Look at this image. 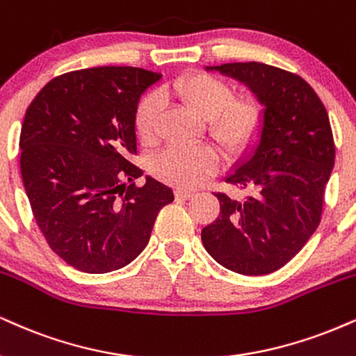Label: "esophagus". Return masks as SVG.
<instances>
[{
	"label": "esophagus",
	"instance_id": "1",
	"mask_svg": "<svg viewBox=\"0 0 356 356\" xmlns=\"http://www.w3.org/2000/svg\"><path fill=\"white\" fill-rule=\"evenodd\" d=\"M194 195H195L194 191L175 189V197H177V199H191V197H194Z\"/></svg>",
	"mask_w": 356,
	"mask_h": 356
}]
</instances>
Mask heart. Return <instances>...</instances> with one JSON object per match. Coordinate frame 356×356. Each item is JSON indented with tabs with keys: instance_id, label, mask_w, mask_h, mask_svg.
Listing matches in <instances>:
<instances>
[{
	"instance_id": "b5f03b06",
	"label": "heart",
	"mask_w": 356,
	"mask_h": 356,
	"mask_svg": "<svg viewBox=\"0 0 356 356\" xmlns=\"http://www.w3.org/2000/svg\"><path fill=\"white\" fill-rule=\"evenodd\" d=\"M227 81L207 72H186L161 89V96H172L195 111L207 122L209 136L229 156L242 152L259 134L262 108L250 96H234ZM162 111L157 94H145L134 114L136 134L144 144H152ZM219 154L211 145L167 147L152 162V172L162 181L181 187H194L219 167Z\"/></svg>"
}]
</instances>
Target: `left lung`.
<instances>
[{
	"label": "left lung",
	"instance_id": "left-lung-1",
	"mask_svg": "<svg viewBox=\"0 0 356 356\" xmlns=\"http://www.w3.org/2000/svg\"><path fill=\"white\" fill-rule=\"evenodd\" d=\"M209 71L247 84L265 106L257 149L225 182L245 199L216 192L220 213L202 229L212 259L242 275H267L302 250L322 220L335 143L323 102L300 76L264 63H227Z\"/></svg>",
	"mask_w": 356,
	"mask_h": 356
}]
</instances>
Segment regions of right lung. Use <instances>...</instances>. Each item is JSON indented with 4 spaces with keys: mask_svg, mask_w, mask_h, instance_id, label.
Here are the masks:
<instances>
[{
    "mask_svg": "<svg viewBox=\"0 0 356 356\" xmlns=\"http://www.w3.org/2000/svg\"><path fill=\"white\" fill-rule=\"evenodd\" d=\"M159 72L131 66L71 71L49 81L21 127V177L56 255L86 273L131 264L174 192L131 162L137 102Z\"/></svg>",
    "mask_w": 356,
    "mask_h": 356,
    "instance_id": "1",
    "label": "right lung"
}]
</instances>
